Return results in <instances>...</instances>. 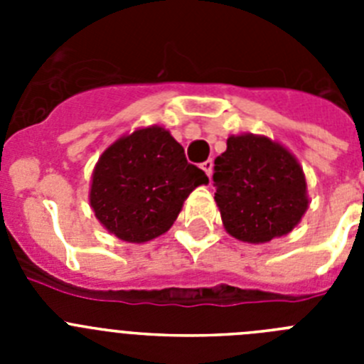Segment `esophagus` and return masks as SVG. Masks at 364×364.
<instances>
[{
	"instance_id": "34e87169",
	"label": "esophagus",
	"mask_w": 364,
	"mask_h": 364,
	"mask_svg": "<svg viewBox=\"0 0 364 364\" xmlns=\"http://www.w3.org/2000/svg\"><path fill=\"white\" fill-rule=\"evenodd\" d=\"M202 169L205 171V175L211 176V173H213V160H205V162L202 164Z\"/></svg>"
}]
</instances>
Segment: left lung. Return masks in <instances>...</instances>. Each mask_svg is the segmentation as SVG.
Here are the masks:
<instances>
[{"instance_id": "8db88e82", "label": "left lung", "mask_w": 364, "mask_h": 364, "mask_svg": "<svg viewBox=\"0 0 364 364\" xmlns=\"http://www.w3.org/2000/svg\"><path fill=\"white\" fill-rule=\"evenodd\" d=\"M213 182L222 224L242 242L288 235L310 204L301 164L284 146L260 134L228 138V149L215 159Z\"/></svg>"}]
</instances>
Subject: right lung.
<instances>
[{"label":"right lung","instance_id":"obj_1","mask_svg":"<svg viewBox=\"0 0 364 364\" xmlns=\"http://www.w3.org/2000/svg\"><path fill=\"white\" fill-rule=\"evenodd\" d=\"M208 182L171 133L151 125L118 138L102 153L89 202L109 233L142 244L166 233L189 193Z\"/></svg>","mask_w":364,"mask_h":364}]
</instances>
